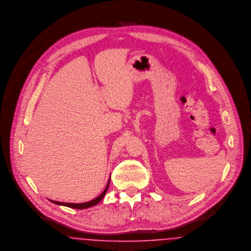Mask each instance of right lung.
<instances>
[{"instance_id":"obj_1","label":"right lung","mask_w":251,"mask_h":251,"mask_svg":"<svg viewBox=\"0 0 251 251\" xmlns=\"http://www.w3.org/2000/svg\"><path fill=\"white\" fill-rule=\"evenodd\" d=\"M109 184H110V177L108 179L107 182V185L104 189V191H102L100 193V195H99L97 198L93 199V200L90 201H87V202H82V203H73V202H61V201H56L50 200L52 202L56 203V204H59V205H64V206H68L70 208H75V209H86V208H89L91 207L93 205H96L98 202H100L101 199L104 197L105 193L107 192V190L109 188Z\"/></svg>"}]
</instances>
